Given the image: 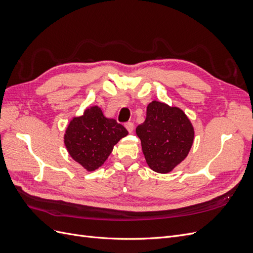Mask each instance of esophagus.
Wrapping results in <instances>:
<instances>
[{"instance_id":"1","label":"esophagus","mask_w":253,"mask_h":253,"mask_svg":"<svg viewBox=\"0 0 253 253\" xmlns=\"http://www.w3.org/2000/svg\"><path fill=\"white\" fill-rule=\"evenodd\" d=\"M125 126L127 129L128 133H132L134 131V124H132V122H126Z\"/></svg>"}]
</instances>
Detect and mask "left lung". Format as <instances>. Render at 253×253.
Wrapping results in <instances>:
<instances>
[{"label":"left lung","mask_w":253,"mask_h":253,"mask_svg":"<svg viewBox=\"0 0 253 253\" xmlns=\"http://www.w3.org/2000/svg\"><path fill=\"white\" fill-rule=\"evenodd\" d=\"M148 166L153 171L171 172L185 159L194 140V127L182 110L157 100L149 103L147 118L136 127Z\"/></svg>","instance_id":"8db88e82"}]
</instances>
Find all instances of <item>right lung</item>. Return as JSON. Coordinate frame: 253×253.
I'll list each match as a JSON object with an SVG mask.
<instances>
[{"label":"right lung","mask_w":253,"mask_h":253,"mask_svg":"<svg viewBox=\"0 0 253 253\" xmlns=\"http://www.w3.org/2000/svg\"><path fill=\"white\" fill-rule=\"evenodd\" d=\"M127 134L124 126L106 118L98 105H91L81 116L72 118L64 133V144L76 163L93 172L104 164L114 145Z\"/></svg>","instance_id":"right-lung-1"}]
</instances>
